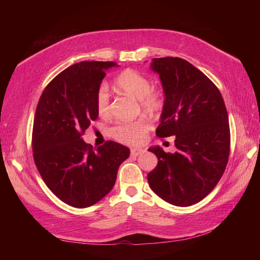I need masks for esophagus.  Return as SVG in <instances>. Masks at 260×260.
Wrapping results in <instances>:
<instances>
[{
    "label": "esophagus",
    "mask_w": 260,
    "mask_h": 260,
    "mask_svg": "<svg viewBox=\"0 0 260 260\" xmlns=\"http://www.w3.org/2000/svg\"><path fill=\"white\" fill-rule=\"evenodd\" d=\"M143 152H144V150H143V148H131V155L134 156V157L139 156L140 154H142Z\"/></svg>",
    "instance_id": "34e87169"
}]
</instances>
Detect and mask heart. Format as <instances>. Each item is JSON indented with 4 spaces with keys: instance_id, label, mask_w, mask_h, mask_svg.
<instances>
[{
    "instance_id": "b5f03b06",
    "label": "heart",
    "mask_w": 260,
    "mask_h": 260,
    "mask_svg": "<svg viewBox=\"0 0 260 260\" xmlns=\"http://www.w3.org/2000/svg\"><path fill=\"white\" fill-rule=\"evenodd\" d=\"M115 87L121 92L127 93L140 101L141 108L150 115H158L164 107V97L161 91L151 89V81L139 71L126 69L116 77ZM97 113L101 117L109 116V97L106 87L99 88L96 98ZM150 124L146 119L135 121H123L110 128L109 134L114 140L127 145H139L145 140Z\"/></svg>"
}]
</instances>
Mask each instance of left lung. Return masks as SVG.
I'll use <instances>...</instances> for the list:
<instances>
[{"mask_svg": "<svg viewBox=\"0 0 260 260\" xmlns=\"http://www.w3.org/2000/svg\"><path fill=\"white\" fill-rule=\"evenodd\" d=\"M165 93L157 137L174 135L175 153L155 146L156 168L147 174L154 193L173 206L189 207L218 184L230 154L228 113L219 89L202 71L181 58L153 59Z\"/></svg>", "mask_w": 260, "mask_h": 260, "instance_id": "8db88e82", "label": "left lung"}]
</instances>
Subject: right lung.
<instances>
[{"label": "right lung", "instance_id": "1", "mask_svg": "<svg viewBox=\"0 0 260 260\" xmlns=\"http://www.w3.org/2000/svg\"><path fill=\"white\" fill-rule=\"evenodd\" d=\"M113 61H82L49 82L39 99L32 131L33 158L47 186L75 208L97 203L113 189L129 148L113 141L92 148L82 140L98 117L97 92Z\"/></svg>", "mask_w": 260, "mask_h": 260}]
</instances>
